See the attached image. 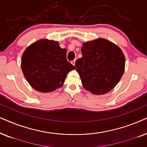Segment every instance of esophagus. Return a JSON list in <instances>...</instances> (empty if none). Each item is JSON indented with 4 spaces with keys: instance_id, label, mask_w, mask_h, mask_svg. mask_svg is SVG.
<instances>
[{
    "instance_id": "1",
    "label": "esophagus",
    "mask_w": 147,
    "mask_h": 147,
    "mask_svg": "<svg viewBox=\"0 0 147 147\" xmlns=\"http://www.w3.org/2000/svg\"><path fill=\"white\" fill-rule=\"evenodd\" d=\"M76 59H74V61H71V63H72V64H73V65H75V63H76Z\"/></svg>"
}]
</instances>
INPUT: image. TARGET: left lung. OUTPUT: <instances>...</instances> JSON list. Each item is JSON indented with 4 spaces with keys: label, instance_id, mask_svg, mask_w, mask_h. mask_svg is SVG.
<instances>
[{
    "label": "left lung",
    "instance_id": "8db88e82",
    "mask_svg": "<svg viewBox=\"0 0 147 147\" xmlns=\"http://www.w3.org/2000/svg\"><path fill=\"white\" fill-rule=\"evenodd\" d=\"M82 54V57L76 62V67L84 88L96 95L113 89L125 67V57L120 48L100 38L84 43Z\"/></svg>",
    "mask_w": 147,
    "mask_h": 147
}]
</instances>
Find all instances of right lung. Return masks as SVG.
<instances>
[{
  "label": "right lung",
  "instance_id": "obj_1",
  "mask_svg": "<svg viewBox=\"0 0 147 147\" xmlns=\"http://www.w3.org/2000/svg\"><path fill=\"white\" fill-rule=\"evenodd\" d=\"M66 55L67 49H61L57 41L40 39L29 45L22 55L24 76L37 91L53 92L63 86L67 74L75 69Z\"/></svg>",
  "mask_w": 147,
  "mask_h": 147
}]
</instances>
